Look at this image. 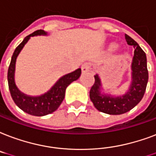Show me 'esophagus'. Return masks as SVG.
Here are the masks:
<instances>
[{"mask_svg": "<svg viewBox=\"0 0 156 156\" xmlns=\"http://www.w3.org/2000/svg\"><path fill=\"white\" fill-rule=\"evenodd\" d=\"M89 68H90V66H89V63H84V64L81 66V71L83 73H85V72H89Z\"/></svg>", "mask_w": 156, "mask_h": 156, "instance_id": "34e87169", "label": "esophagus"}]
</instances>
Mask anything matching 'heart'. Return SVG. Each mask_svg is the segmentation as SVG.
I'll use <instances>...</instances> for the list:
<instances>
[{"instance_id":"b5f03b06","label":"heart","mask_w":156,"mask_h":156,"mask_svg":"<svg viewBox=\"0 0 156 156\" xmlns=\"http://www.w3.org/2000/svg\"><path fill=\"white\" fill-rule=\"evenodd\" d=\"M112 51H114L115 54H121V50L119 49V46H117V45H114V46H112Z\"/></svg>"}]
</instances>
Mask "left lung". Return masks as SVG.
I'll return each instance as SVG.
<instances>
[{"instance_id":"8db88e82","label":"left lung","mask_w":156,"mask_h":156,"mask_svg":"<svg viewBox=\"0 0 156 156\" xmlns=\"http://www.w3.org/2000/svg\"><path fill=\"white\" fill-rule=\"evenodd\" d=\"M128 44L134 48V54L131 63V82L129 89L122 95L105 94L99 76H94V84L89 92V98L99 112L109 115H121L129 112L137 106L144 96L147 81V56L139 44L125 34Z\"/></svg>"}]
</instances>
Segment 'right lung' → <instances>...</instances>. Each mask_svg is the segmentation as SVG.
I'll return each instance as SVG.
<instances>
[{"mask_svg": "<svg viewBox=\"0 0 156 156\" xmlns=\"http://www.w3.org/2000/svg\"><path fill=\"white\" fill-rule=\"evenodd\" d=\"M47 35L48 33L43 30H37L25 37L23 41L18 45L14 50L8 69V76H7L8 84L14 102L24 112L35 116H43L55 112L64 99L65 93L67 86L72 82L79 79L81 74V69L78 68L74 72L62 76L51 87V89L49 91L40 96H30L25 94L18 89L15 84L14 74H15L16 59L19 56V53L21 52L24 45L27 43L29 39L32 37L47 36Z\"/></svg>", "mask_w": 156, "mask_h": 156, "instance_id": "add662e5", "label": "right lung"}]
</instances>
